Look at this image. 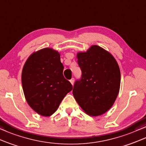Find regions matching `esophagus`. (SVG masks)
<instances>
[{"label": "esophagus", "mask_w": 146, "mask_h": 146, "mask_svg": "<svg viewBox=\"0 0 146 146\" xmlns=\"http://www.w3.org/2000/svg\"><path fill=\"white\" fill-rule=\"evenodd\" d=\"M74 81H75L74 78H72V79H71V80H70V83H71V84L73 85V84H74Z\"/></svg>", "instance_id": "1"}]
</instances>
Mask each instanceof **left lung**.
Returning <instances> with one entry per match:
<instances>
[{"label": "left lung", "instance_id": "8db88e82", "mask_svg": "<svg viewBox=\"0 0 146 146\" xmlns=\"http://www.w3.org/2000/svg\"><path fill=\"white\" fill-rule=\"evenodd\" d=\"M82 75L73 95L87 115L98 116L111 108L119 93L121 74L111 54L98 45L77 55Z\"/></svg>", "mask_w": 146, "mask_h": 146}]
</instances>
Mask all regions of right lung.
<instances>
[{
	"label": "right lung",
	"mask_w": 146,
	"mask_h": 146,
	"mask_svg": "<svg viewBox=\"0 0 146 146\" xmlns=\"http://www.w3.org/2000/svg\"><path fill=\"white\" fill-rule=\"evenodd\" d=\"M60 54L44 48L29 56L23 67L21 81L29 106L40 115L53 114L68 93L73 89L65 79Z\"/></svg>",
	"instance_id": "1"
}]
</instances>
